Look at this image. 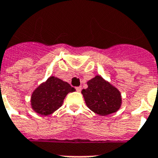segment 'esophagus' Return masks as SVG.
<instances>
[{
	"label": "esophagus",
	"instance_id": "34e87169",
	"mask_svg": "<svg viewBox=\"0 0 158 158\" xmlns=\"http://www.w3.org/2000/svg\"><path fill=\"white\" fill-rule=\"evenodd\" d=\"M75 89H76V90H77L78 92H80V91H81V87H75Z\"/></svg>",
	"mask_w": 158,
	"mask_h": 158
}]
</instances>
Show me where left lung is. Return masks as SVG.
Returning a JSON list of instances; mask_svg holds the SVG:
<instances>
[{"label": "left lung", "mask_w": 158, "mask_h": 158, "mask_svg": "<svg viewBox=\"0 0 158 158\" xmlns=\"http://www.w3.org/2000/svg\"><path fill=\"white\" fill-rule=\"evenodd\" d=\"M87 88L82 90L87 107L94 113L106 116L117 112L123 103L120 90L99 75L87 83Z\"/></svg>", "instance_id": "1"}]
</instances>
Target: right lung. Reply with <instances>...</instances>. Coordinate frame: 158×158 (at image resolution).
Wrapping results in <instances>:
<instances>
[{"label":"right lung","mask_w":158,"mask_h":158,"mask_svg":"<svg viewBox=\"0 0 158 158\" xmlns=\"http://www.w3.org/2000/svg\"><path fill=\"white\" fill-rule=\"evenodd\" d=\"M75 90L68 83L52 75L31 93L30 99L31 109L43 116L51 114L63 105L67 94Z\"/></svg>","instance_id":"obj_1"}]
</instances>
